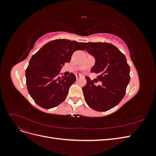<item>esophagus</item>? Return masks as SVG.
<instances>
[{
    "mask_svg": "<svg viewBox=\"0 0 156 156\" xmlns=\"http://www.w3.org/2000/svg\"><path fill=\"white\" fill-rule=\"evenodd\" d=\"M81 77H84L83 75H79V74H76V79H77V80H78L79 78H81Z\"/></svg>",
    "mask_w": 156,
    "mask_h": 156,
    "instance_id": "1",
    "label": "esophagus"
}]
</instances>
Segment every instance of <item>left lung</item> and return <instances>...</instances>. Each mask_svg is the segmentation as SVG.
<instances>
[{"mask_svg": "<svg viewBox=\"0 0 156 156\" xmlns=\"http://www.w3.org/2000/svg\"><path fill=\"white\" fill-rule=\"evenodd\" d=\"M88 53L95 58L91 72L98 73L101 85L96 86L88 77L82 88L88 105L97 111H106L123 99L130 81L129 66L125 55L116 46L106 42L84 43Z\"/></svg>", "mask_w": 156, "mask_h": 156, "instance_id": "8db88e82", "label": "left lung"}]
</instances>
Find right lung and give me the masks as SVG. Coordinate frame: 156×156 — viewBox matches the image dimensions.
<instances>
[{"instance_id":"add662e5","label":"right lung","mask_w":156,"mask_h":156,"mask_svg":"<svg viewBox=\"0 0 156 156\" xmlns=\"http://www.w3.org/2000/svg\"><path fill=\"white\" fill-rule=\"evenodd\" d=\"M84 49L83 42L58 39L48 42L32 56L25 72L26 84L37 105L51 108L65 100L76 77L72 73L60 77V71L69 62L73 52Z\"/></svg>"}]
</instances>
